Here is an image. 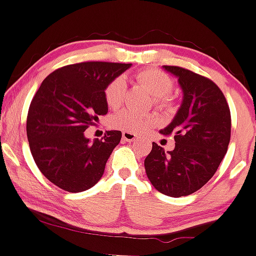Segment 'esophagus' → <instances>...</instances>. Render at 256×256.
<instances>
[{"instance_id": "obj_1", "label": "esophagus", "mask_w": 256, "mask_h": 256, "mask_svg": "<svg viewBox=\"0 0 256 256\" xmlns=\"http://www.w3.org/2000/svg\"><path fill=\"white\" fill-rule=\"evenodd\" d=\"M122 140L126 142H132L136 140V134L131 132V131H122Z\"/></svg>"}]
</instances>
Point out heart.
Instances as JSON below:
<instances>
[{"label": "heart", "instance_id": "b5f03b06", "mask_svg": "<svg viewBox=\"0 0 256 256\" xmlns=\"http://www.w3.org/2000/svg\"><path fill=\"white\" fill-rule=\"evenodd\" d=\"M138 85L146 89L154 98L157 108L171 109L172 98L170 92L174 89V80L168 74L158 69H144L140 70L135 76ZM105 102L110 109L118 110L128 99V84L122 76L114 78L105 88ZM156 122L154 114H142L132 110L121 112L114 118V125L122 130L131 132H144Z\"/></svg>", "mask_w": 256, "mask_h": 256}]
</instances>
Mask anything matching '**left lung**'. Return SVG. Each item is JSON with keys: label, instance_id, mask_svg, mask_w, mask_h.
Segmentation results:
<instances>
[{"label": "left lung", "instance_id": "8db88e82", "mask_svg": "<svg viewBox=\"0 0 256 256\" xmlns=\"http://www.w3.org/2000/svg\"><path fill=\"white\" fill-rule=\"evenodd\" d=\"M164 69L177 76L183 92L176 116L160 131L174 135L176 144L164 152L152 142L144 170L158 192L178 198L200 190L214 176L228 150L232 118L226 96L210 79L180 66Z\"/></svg>", "mask_w": 256, "mask_h": 256}]
</instances>
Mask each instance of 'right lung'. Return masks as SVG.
I'll list each match as a JSON object with an SVG mask.
<instances>
[{
	"mask_svg": "<svg viewBox=\"0 0 256 256\" xmlns=\"http://www.w3.org/2000/svg\"><path fill=\"white\" fill-rule=\"evenodd\" d=\"M130 66L82 62L56 69L42 82L28 110L27 138L36 164L56 187L82 192L102 177L121 131H106L92 142L84 131L106 115L105 88Z\"/></svg>",
	"mask_w": 256,
	"mask_h": 256,
	"instance_id": "add662e5",
	"label": "right lung"
}]
</instances>
